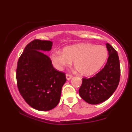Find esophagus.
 <instances>
[{
  "mask_svg": "<svg viewBox=\"0 0 132 132\" xmlns=\"http://www.w3.org/2000/svg\"><path fill=\"white\" fill-rule=\"evenodd\" d=\"M66 79H67V80H70L71 78H72V76L71 75H69V74H67V75H66Z\"/></svg>",
  "mask_w": 132,
  "mask_h": 132,
  "instance_id": "1",
  "label": "esophagus"
}]
</instances>
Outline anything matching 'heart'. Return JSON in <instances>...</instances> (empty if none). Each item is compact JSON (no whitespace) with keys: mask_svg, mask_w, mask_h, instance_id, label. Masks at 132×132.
<instances>
[{"mask_svg":"<svg viewBox=\"0 0 132 132\" xmlns=\"http://www.w3.org/2000/svg\"><path fill=\"white\" fill-rule=\"evenodd\" d=\"M108 56L107 48L102 45L80 43L64 48L63 53L53 51L50 59L58 70L68 67L74 61V66L82 76H90L102 68Z\"/></svg>","mask_w":132,"mask_h":132,"instance_id":"obj_1","label":"heart"}]
</instances>
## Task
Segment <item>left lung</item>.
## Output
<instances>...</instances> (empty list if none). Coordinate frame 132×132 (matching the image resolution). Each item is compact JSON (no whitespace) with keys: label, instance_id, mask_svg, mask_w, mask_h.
Instances as JSON below:
<instances>
[{"label":"left lung","instance_id":"left-lung-1","mask_svg":"<svg viewBox=\"0 0 132 132\" xmlns=\"http://www.w3.org/2000/svg\"><path fill=\"white\" fill-rule=\"evenodd\" d=\"M109 57L104 68L93 77L82 78L79 89L80 96L90 104L102 103L113 94L120 81V66L117 51L110 44H106Z\"/></svg>","mask_w":132,"mask_h":132}]
</instances>
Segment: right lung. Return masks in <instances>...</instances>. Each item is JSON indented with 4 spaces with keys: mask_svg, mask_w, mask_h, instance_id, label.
Listing matches in <instances>:
<instances>
[{
    "mask_svg": "<svg viewBox=\"0 0 132 132\" xmlns=\"http://www.w3.org/2000/svg\"><path fill=\"white\" fill-rule=\"evenodd\" d=\"M53 42L34 40L24 49L16 68L17 87L22 97L35 109L50 110L58 104L66 81L64 72L54 69L42 51L51 50Z\"/></svg>",
    "mask_w": 132,
    "mask_h": 132,
    "instance_id": "obj_1",
    "label": "right lung"
}]
</instances>
